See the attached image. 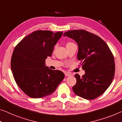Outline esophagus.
I'll return each mask as SVG.
<instances>
[{
    "label": "esophagus",
    "instance_id": "esophagus-1",
    "mask_svg": "<svg viewBox=\"0 0 122 122\" xmlns=\"http://www.w3.org/2000/svg\"><path fill=\"white\" fill-rule=\"evenodd\" d=\"M65 75H66V76H71V74L70 73H69V72H65Z\"/></svg>",
    "mask_w": 122,
    "mask_h": 122
}]
</instances>
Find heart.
<instances>
[{"label":"heart","instance_id":"heart-1","mask_svg":"<svg viewBox=\"0 0 122 122\" xmlns=\"http://www.w3.org/2000/svg\"><path fill=\"white\" fill-rule=\"evenodd\" d=\"M71 43H72V42H68V43H67L66 46H68V45H69V44H71Z\"/></svg>","mask_w":122,"mask_h":122}]
</instances>
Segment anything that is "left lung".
Wrapping results in <instances>:
<instances>
[{
  "instance_id": "8db88e82",
  "label": "left lung",
  "mask_w": 122,
  "mask_h": 122,
  "mask_svg": "<svg viewBox=\"0 0 122 122\" xmlns=\"http://www.w3.org/2000/svg\"><path fill=\"white\" fill-rule=\"evenodd\" d=\"M63 36L74 40L78 45V60L85 73L75 75L74 93L84 99L92 100L103 94L111 85L115 72L114 57L104 40L84 30L65 32Z\"/></svg>"
}]
</instances>
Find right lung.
I'll use <instances>...</instances> for the list:
<instances>
[{"instance_id": "right-lung-1", "label": "right lung", "mask_w": 122, "mask_h": 122, "mask_svg": "<svg viewBox=\"0 0 122 122\" xmlns=\"http://www.w3.org/2000/svg\"><path fill=\"white\" fill-rule=\"evenodd\" d=\"M62 34L36 31L25 37L15 48L11 61L13 78L21 90L30 97L51 95L64 79L62 71L52 70L45 63Z\"/></svg>"}]
</instances>
